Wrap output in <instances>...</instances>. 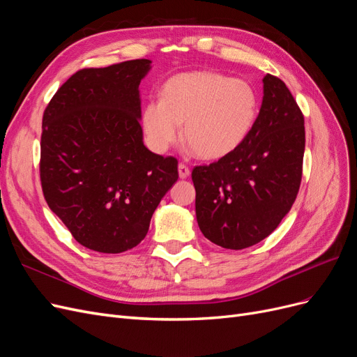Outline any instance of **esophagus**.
<instances>
[{
    "label": "esophagus",
    "instance_id": "esophagus-1",
    "mask_svg": "<svg viewBox=\"0 0 357 357\" xmlns=\"http://www.w3.org/2000/svg\"><path fill=\"white\" fill-rule=\"evenodd\" d=\"M190 174L189 167H186L185 164H178V176L180 178H188Z\"/></svg>",
    "mask_w": 357,
    "mask_h": 357
}]
</instances>
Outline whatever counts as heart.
<instances>
[{"instance_id":"heart-1","label":"heart","mask_w":357,"mask_h":357,"mask_svg":"<svg viewBox=\"0 0 357 357\" xmlns=\"http://www.w3.org/2000/svg\"><path fill=\"white\" fill-rule=\"evenodd\" d=\"M259 100L250 83L214 71L181 73L162 86L160 100L149 101L142 126L149 146L165 152L180 137L199 158L220 159L252 132Z\"/></svg>"}]
</instances>
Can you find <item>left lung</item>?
Instances as JSON below:
<instances>
[{
  "label": "left lung",
  "instance_id": "obj_1",
  "mask_svg": "<svg viewBox=\"0 0 357 357\" xmlns=\"http://www.w3.org/2000/svg\"><path fill=\"white\" fill-rule=\"evenodd\" d=\"M252 132L232 153L192 171L205 238L241 250L271 234L294 205L305 150L304 116L283 80L266 74Z\"/></svg>",
  "mask_w": 357,
  "mask_h": 357
}]
</instances>
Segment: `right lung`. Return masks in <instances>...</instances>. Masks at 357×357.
I'll list each match as a JSON object with an SVG mask.
<instances>
[{
	"instance_id": "1",
	"label": "right lung",
	"mask_w": 357,
	"mask_h": 357,
	"mask_svg": "<svg viewBox=\"0 0 357 357\" xmlns=\"http://www.w3.org/2000/svg\"><path fill=\"white\" fill-rule=\"evenodd\" d=\"M150 63L83 68L43 114V195L75 241L100 253H122L142 243L178 178L177 159L143 143L138 86Z\"/></svg>"
}]
</instances>
